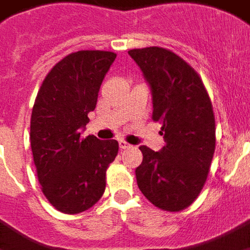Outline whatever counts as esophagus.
<instances>
[{"label":"esophagus","instance_id":"34e87169","mask_svg":"<svg viewBox=\"0 0 250 250\" xmlns=\"http://www.w3.org/2000/svg\"><path fill=\"white\" fill-rule=\"evenodd\" d=\"M118 144H120V148H121V149H126V148L132 147L130 144H128L126 142H124V140H121V142L118 143Z\"/></svg>","mask_w":250,"mask_h":250}]
</instances>
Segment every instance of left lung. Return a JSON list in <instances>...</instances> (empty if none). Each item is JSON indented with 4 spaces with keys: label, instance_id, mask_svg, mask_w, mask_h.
<instances>
[{
    "label": "left lung",
    "instance_id": "obj_1",
    "mask_svg": "<svg viewBox=\"0 0 250 250\" xmlns=\"http://www.w3.org/2000/svg\"><path fill=\"white\" fill-rule=\"evenodd\" d=\"M151 87L152 120L161 122L166 146H142L137 187L155 207L178 212L193 203L207 181L215 152V115L197 72L173 51H128Z\"/></svg>",
    "mask_w": 250,
    "mask_h": 250
}]
</instances>
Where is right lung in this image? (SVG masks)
Wrapping results in <instances>:
<instances>
[{"label":"right lung","mask_w":250,"mask_h":250,"mask_svg":"<svg viewBox=\"0 0 250 250\" xmlns=\"http://www.w3.org/2000/svg\"><path fill=\"white\" fill-rule=\"evenodd\" d=\"M117 54L76 51L57 62L38 91L31 114V149L42 192L63 214L87 211L106 189V170L117 140L83 139L98 92Z\"/></svg>","instance_id":"1"}]
</instances>
